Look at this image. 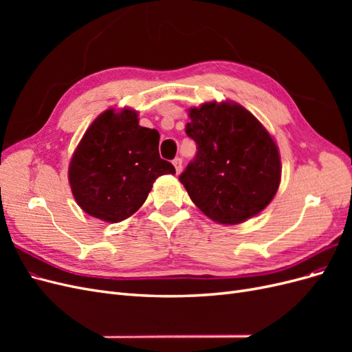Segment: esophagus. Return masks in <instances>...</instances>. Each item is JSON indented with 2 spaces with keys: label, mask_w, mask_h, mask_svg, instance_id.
Listing matches in <instances>:
<instances>
[{
  "label": "esophagus",
  "mask_w": 352,
  "mask_h": 352,
  "mask_svg": "<svg viewBox=\"0 0 352 352\" xmlns=\"http://www.w3.org/2000/svg\"><path fill=\"white\" fill-rule=\"evenodd\" d=\"M172 163H173V166H175V168H176V172L180 173V170H182V158L176 157Z\"/></svg>",
  "instance_id": "34e87169"
}]
</instances>
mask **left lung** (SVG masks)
<instances>
[{
	"mask_svg": "<svg viewBox=\"0 0 352 352\" xmlns=\"http://www.w3.org/2000/svg\"><path fill=\"white\" fill-rule=\"evenodd\" d=\"M186 135L197 144L179 176L194 204L221 225H236L273 199L280 157L273 138L238 104L207 102L189 110Z\"/></svg>",
	"mask_w": 352,
	"mask_h": 352,
	"instance_id": "left-lung-1",
	"label": "left lung"
}]
</instances>
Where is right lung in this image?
<instances>
[{
	"mask_svg": "<svg viewBox=\"0 0 352 352\" xmlns=\"http://www.w3.org/2000/svg\"><path fill=\"white\" fill-rule=\"evenodd\" d=\"M160 133L138 123L133 110L104 111L85 132L69 167L74 199L89 216L117 223L140 208L154 180L175 175L158 154Z\"/></svg>",
	"mask_w": 352,
	"mask_h": 352,
	"instance_id": "right-lung-1",
	"label": "right lung"
}]
</instances>
